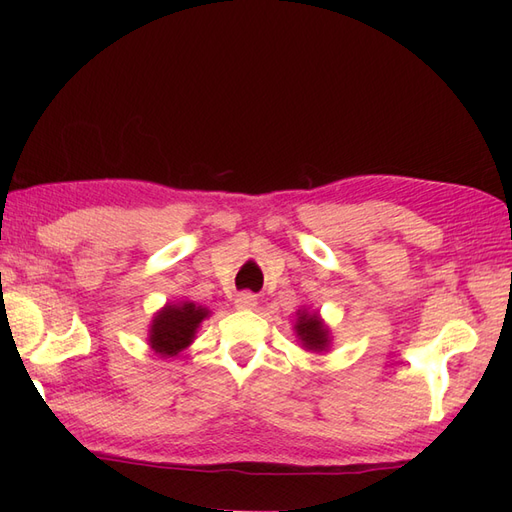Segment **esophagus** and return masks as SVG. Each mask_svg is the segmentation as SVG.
Here are the masks:
<instances>
[{
	"label": "esophagus",
	"mask_w": 512,
	"mask_h": 512,
	"mask_svg": "<svg viewBox=\"0 0 512 512\" xmlns=\"http://www.w3.org/2000/svg\"><path fill=\"white\" fill-rule=\"evenodd\" d=\"M235 305L239 309H254L258 305V299H256V294H252V292H239L237 299H235Z\"/></svg>",
	"instance_id": "34e87169"
}]
</instances>
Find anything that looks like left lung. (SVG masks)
I'll list each match as a JSON object with an SVG mask.
<instances>
[{
    "instance_id": "left-lung-1",
    "label": "left lung",
    "mask_w": 512,
    "mask_h": 512,
    "mask_svg": "<svg viewBox=\"0 0 512 512\" xmlns=\"http://www.w3.org/2000/svg\"><path fill=\"white\" fill-rule=\"evenodd\" d=\"M297 335L303 342L305 348L309 350H324L329 344V331L324 329V324L320 322L318 314H301L297 320Z\"/></svg>"
}]
</instances>
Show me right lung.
Instances as JSON below:
<instances>
[{
	"instance_id": "obj_1",
	"label": "right lung",
	"mask_w": 512,
	"mask_h": 512,
	"mask_svg": "<svg viewBox=\"0 0 512 512\" xmlns=\"http://www.w3.org/2000/svg\"><path fill=\"white\" fill-rule=\"evenodd\" d=\"M207 316V309L196 307L194 303L166 305L162 312L153 318L149 331L151 348L162 356H175L192 342L198 324Z\"/></svg>"
}]
</instances>
